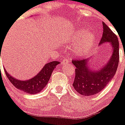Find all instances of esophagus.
Wrapping results in <instances>:
<instances>
[{
  "instance_id": "34e87169",
  "label": "esophagus",
  "mask_w": 125,
  "mask_h": 125,
  "mask_svg": "<svg viewBox=\"0 0 125 125\" xmlns=\"http://www.w3.org/2000/svg\"><path fill=\"white\" fill-rule=\"evenodd\" d=\"M68 62H69V60H68V58H66L63 60L62 62V65H66V64L68 63Z\"/></svg>"
}]
</instances>
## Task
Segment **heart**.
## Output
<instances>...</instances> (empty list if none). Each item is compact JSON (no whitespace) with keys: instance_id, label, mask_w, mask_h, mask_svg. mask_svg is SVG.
<instances>
[{"instance_id":"1","label":"heart","mask_w":125,"mask_h":125,"mask_svg":"<svg viewBox=\"0 0 125 125\" xmlns=\"http://www.w3.org/2000/svg\"><path fill=\"white\" fill-rule=\"evenodd\" d=\"M95 41V35L92 32H88L85 29L78 30L68 39V42L71 44L76 45L73 50V52L78 57L86 55L92 49Z\"/></svg>"}]
</instances>
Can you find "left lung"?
I'll return each instance as SVG.
<instances>
[{
  "label": "left lung",
  "instance_id": "left-lung-1",
  "mask_svg": "<svg viewBox=\"0 0 125 125\" xmlns=\"http://www.w3.org/2000/svg\"><path fill=\"white\" fill-rule=\"evenodd\" d=\"M103 32L99 45L110 42L112 54L107 63L96 70H91L90 58L73 60L75 66V77L73 86L76 92L84 96L95 95L102 91L113 78L119 63V42L117 36L103 22Z\"/></svg>",
  "mask_w": 125,
  "mask_h": 125
}]
</instances>
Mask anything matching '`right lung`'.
<instances>
[{"label": "right lung", "instance_id": "obj_1", "mask_svg": "<svg viewBox=\"0 0 125 125\" xmlns=\"http://www.w3.org/2000/svg\"><path fill=\"white\" fill-rule=\"evenodd\" d=\"M1 53V51H0ZM59 62L52 61L44 65L43 68L37 75L28 80H20L13 78L7 72L4 68L5 75L12 85L18 89L29 94H36L41 92L45 87L51 76L52 73Z\"/></svg>", "mask_w": 125, "mask_h": 125}]
</instances>
